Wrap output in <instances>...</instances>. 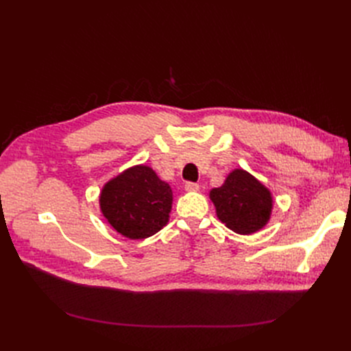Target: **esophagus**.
<instances>
[{
  "label": "esophagus",
  "mask_w": 351,
  "mask_h": 351,
  "mask_svg": "<svg viewBox=\"0 0 351 351\" xmlns=\"http://www.w3.org/2000/svg\"><path fill=\"white\" fill-rule=\"evenodd\" d=\"M184 189H186V192H197V190H199V186H197L196 183L187 182V183L184 184Z\"/></svg>",
  "instance_id": "esophagus-1"
}]
</instances>
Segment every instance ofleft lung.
<instances>
[{"mask_svg": "<svg viewBox=\"0 0 351 351\" xmlns=\"http://www.w3.org/2000/svg\"><path fill=\"white\" fill-rule=\"evenodd\" d=\"M218 219L237 234H253L268 224L272 195L259 180L241 168L231 171L224 184L209 192Z\"/></svg>", "mask_w": 351, "mask_h": 351, "instance_id": "8db88e82", "label": "left lung"}]
</instances>
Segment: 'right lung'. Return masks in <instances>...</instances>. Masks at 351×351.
I'll return each instance as SVG.
<instances>
[{
    "mask_svg": "<svg viewBox=\"0 0 351 351\" xmlns=\"http://www.w3.org/2000/svg\"><path fill=\"white\" fill-rule=\"evenodd\" d=\"M173 205V190L147 165H134L105 183L102 215L121 236L142 240L162 230Z\"/></svg>",
    "mask_w": 351,
    "mask_h": 351,
    "instance_id": "right-lung-1",
    "label": "right lung"
}]
</instances>
